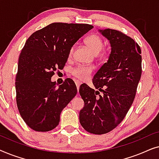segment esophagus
<instances>
[{"instance_id": "esophagus-1", "label": "esophagus", "mask_w": 159, "mask_h": 159, "mask_svg": "<svg viewBox=\"0 0 159 159\" xmlns=\"http://www.w3.org/2000/svg\"><path fill=\"white\" fill-rule=\"evenodd\" d=\"M75 83H76V85H77V90H78V93H79V88H80V85L81 84V83L79 81H75Z\"/></svg>"}]
</instances>
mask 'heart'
Segmentation results:
<instances>
[{"instance_id":"b5f03b06","label":"heart","mask_w":159,"mask_h":159,"mask_svg":"<svg viewBox=\"0 0 159 159\" xmlns=\"http://www.w3.org/2000/svg\"><path fill=\"white\" fill-rule=\"evenodd\" d=\"M85 43L95 54H99L104 46V41L102 37L98 34L94 33L88 36L85 40ZM75 46L72 45L69 48L68 53L69 58H71L74 55ZM93 68L92 66H86L79 65L71 69V74L80 81H84L90 77L93 73Z\"/></svg>"}]
</instances>
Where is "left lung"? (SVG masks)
I'll return each instance as SVG.
<instances>
[{"label": "left lung", "instance_id": "8db88e82", "mask_svg": "<svg viewBox=\"0 0 159 159\" xmlns=\"http://www.w3.org/2000/svg\"><path fill=\"white\" fill-rule=\"evenodd\" d=\"M100 32L110 41L111 52L108 61L93 77V83L98 90L86 84L80 88L84 102L80 122L87 132L95 134L108 133L123 121L133 103L142 75L141 49L138 43L118 30Z\"/></svg>", "mask_w": 159, "mask_h": 159}]
</instances>
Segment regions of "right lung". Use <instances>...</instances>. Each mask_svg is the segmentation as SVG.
Returning a JSON list of instances; mask_svg holds the SVG:
<instances>
[{
  "instance_id": "obj_1",
  "label": "right lung",
  "mask_w": 159,
  "mask_h": 159,
  "mask_svg": "<svg viewBox=\"0 0 159 159\" xmlns=\"http://www.w3.org/2000/svg\"><path fill=\"white\" fill-rule=\"evenodd\" d=\"M93 26L56 22L32 33L19 55L16 75V104L21 118L34 131L57 127L60 114L77 93L67 78L56 87L55 71L63 69L69 48Z\"/></svg>"
}]
</instances>
